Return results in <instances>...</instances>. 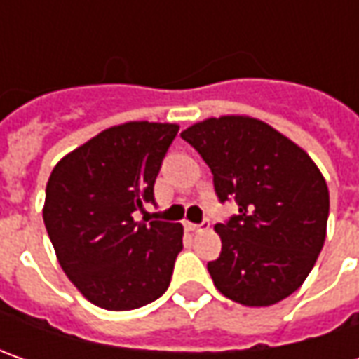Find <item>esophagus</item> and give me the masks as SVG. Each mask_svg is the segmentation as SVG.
<instances>
[{
	"mask_svg": "<svg viewBox=\"0 0 359 359\" xmlns=\"http://www.w3.org/2000/svg\"><path fill=\"white\" fill-rule=\"evenodd\" d=\"M210 228V219H203L201 224H187L189 231H203V229Z\"/></svg>",
	"mask_w": 359,
	"mask_h": 359,
	"instance_id": "obj_1",
	"label": "esophagus"
}]
</instances>
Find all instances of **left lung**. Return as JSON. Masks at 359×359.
Instances as JSON below:
<instances>
[{"label": "left lung", "mask_w": 359, "mask_h": 359, "mask_svg": "<svg viewBox=\"0 0 359 359\" xmlns=\"http://www.w3.org/2000/svg\"><path fill=\"white\" fill-rule=\"evenodd\" d=\"M214 173L217 200L238 214L215 224L222 254L208 264L215 287L243 306L292 296L324 248L330 191L311 158L254 118H210L182 131Z\"/></svg>", "instance_id": "obj_1"}]
</instances>
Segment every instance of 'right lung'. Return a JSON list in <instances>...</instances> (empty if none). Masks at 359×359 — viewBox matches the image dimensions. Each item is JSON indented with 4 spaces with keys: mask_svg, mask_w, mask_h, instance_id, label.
<instances>
[{
    "mask_svg": "<svg viewBox=\"0 0 359 359\" xmlns=\"http://www.w3.org/2000/svg\"><path fill=\"white\" fill-rule=\"evenodd\" d=\"M175 123L130 121L97 133L57 161L43 224L60 266L91 304L135 310L165 294L184 228L135 222L156 203L154 184L177 135Z\"/></svg>",
    "mask_w": 359,
    "mask_h": 359,
    "instance_id": "1",
    "label": "right lung"
}]
</instances>
